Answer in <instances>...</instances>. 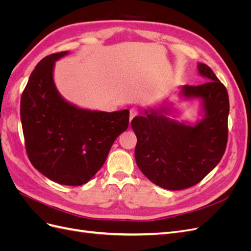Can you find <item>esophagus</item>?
Masks as SVG:
<instances>
[{
  "mask_svg": "<svg viewBox=\"0 0 251 251\" xmlns=\"http://www.w3.org/2000/svg\"><path fill=\"white\" fill-rule=\"evenodd\" d=\"M139 114V111L137 110V109H135V108H133V109H131L130 110V123L132 121V119L134 118V117H136Z\"/></svg>",
  "mask_w": 251,
  "mask_h": 251,
  "instance_id": "34e87169",
  "label": "esophagus"
}]
</instances>
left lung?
I'll return each instance as SVG.
<instances>
[{"label": "left lung", "mask_w": 251, "mask_h": 251, "mask_svg": "<svg viewBox=\"0 0 251 251\" xmlns=\"http://www.w3.org/2000/svg\"><path fill=\"white\" fill-rule=\"evenodd\" d=\"M198 69L208 81L182 88L184 96L202 98L205 117L198 125L180 124L158 110L146 111L131 123L138 168L153 183L171 191L198 184L216 168L227 146L228 93L207 65L199 64Z\"/></svg>", "instance_id": "1"}]
</instances>
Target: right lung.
<instances>
[{
  "label": "right lung",
  "mask_w": 251,
  "mask_h": 251,
  "mask_svg": "<svg viewBox=\"0 0 251 251\" xmlns=\"http://www.w3.org/2000/svg\"><path fill=\"white\" fill-rule=\"evenodd\" d=\"M53 53L36 65L21 97L27 156L44 176L59 184L87 183L101 169L113 142L128 126V110L98 112L63 100L53 82Z\"/></svg>",
  "instance_id": "obj_1"
}]
</instances>
